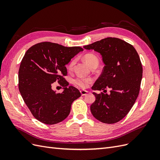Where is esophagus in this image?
<instances>
[{"instance_id":"obj_1","label":"esophagus","mask_w":160,"mask_h":160,"mask_svg":"<svg viewBox=\"0 0 160 160\" xmlns=\"http://www.w3.org/2000/svg\"><path fill=\"white\" fill-rule=\"evenodd\" d=\"M80 93L82 96H86L88 94V91L86 90H80Z\"/></svg>"}]
</instances>
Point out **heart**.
I'll return each instance as SVG.
<instances>
[{"mask_svg":"<svg viewBox=\"0 0 160 160\" xmlns=\"http://www.w3.org/2000/svg\"><path fill=\"white\" fill-rule=\"evenodd\" d=\"M86 63L89 66H92V64H98V58H97V56L93 54H88L86 55H85L84 58ZM76 63V60L74 59L72 60L69 65H68V69L69 70H72L73 67L74 66ZM92 82V79L90 78H82V77H78L76 79L74 80L73 82L75 85H76L77 86L80 87V88H85L86 87V86L88 85V84Z\"/></svg>","mask_w":160,"mask_h":160,"instance_id":"obj_1","label":"heart"}]
</instances>
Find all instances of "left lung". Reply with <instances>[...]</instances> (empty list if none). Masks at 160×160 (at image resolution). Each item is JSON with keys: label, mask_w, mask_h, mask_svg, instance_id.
Here are the masks:
<instances>
[{"label": "left lung", "mask_w": 160, "mask_h": 160, "mask_svg": "<svg viewBox=\"0 0 160 160\" xmlns=\"http://www.w3.org/2000/svg\"><path fill=\"white\" fill-rule=\"evenodd\" d=\"M84 48L99 52L105 64L92 90L111 89L110 94L93 92L92 114L105 123L119 122L130 112L140 92L143 73L140 56L132 45L117 38H106Z\"/></svg>", "instance_id": "8db88e82"}]
</instances>
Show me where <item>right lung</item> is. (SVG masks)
I'll list each match as a JSON object with an SVG mask.
<instances>
[{
	"label": "right lung",
	"instance_id": "1",
	"mask_svg": "<svg viewBox=\"0 0 160 160\" xmlns=\"http://www.w3.org/2000/svg\"><path fill=\"white\" fill-rule=\"evenodd\" d=\"M83 51L79 46L66 47L50 42L31 46L21 61L18 70L20 93L33 116L45 124L58 123L68 117L72 102L80 97V91L69 85L63 76L66 65ZM58 80L64 88L56 93L52 84Z\"/></svg>",
	"mask_w": 160,
	"mask_h": 160
}]
</instances>
